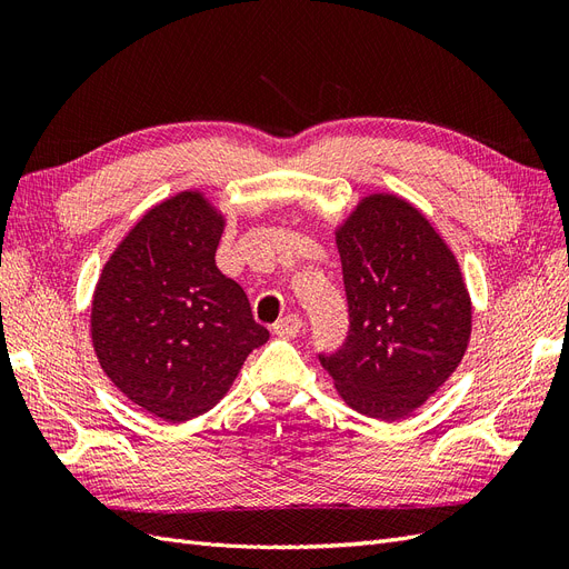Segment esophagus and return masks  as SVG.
Segmentation results:
<instances>
[{"label": "esophagus", "mask_w": 569, "mask_h": 569, "mask_svg": "<svg viewBox=\"0 0 569 569\" xmlns=\"http://www.w3.org/2000/svg\"><path fill=\"white\" fill-rule=\"evenodd\" d=\"M301 318L297 316V313H289V316H284V318H280L278 322L272 325V332L278 335V337H297L299 332H301Z\"/></svg>", "instance_id": "esophagus-1"}]
</instances>
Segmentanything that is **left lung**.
<instances>
[{"mask_svg": "<svg viewBox=\"0 0 569 569\" xmlns=\"http://www.w3.org/2000/svg\"><path fill=\"white\" fill-rule=\"evenodd\" d=\"M349 335L322 368L353 410L399 420L420 408L468 349L472 306L456 256L393 194L358 203L337 232Z\"/></svg>", "mask_w": 569, "mask_h": 569, "instance_id": "8db88e82", "label": "left lung"}]
</instances>
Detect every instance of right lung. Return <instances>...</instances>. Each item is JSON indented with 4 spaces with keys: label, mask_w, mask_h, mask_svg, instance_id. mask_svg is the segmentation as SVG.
I'll use <instances>...</instances> for the list:
<instances>
[{
    "label": "right lung",
    "mask_w": 569,
    "mask_h": 569,
    "mask_svg": "<svg viewBox=\"0 0 569 569\" xmlns=\"http://www.w3.org/2000/svg\"><path fill=\"white\" fill-rule=\"evenodd\" d=\"M222 218L199 192L153 206L94 289L92 343L109 380L166 422L211 410L268 341L244 289L216 266Z\"/></svg>",
    "instance_id": "obj_1"
}]
</instances>
